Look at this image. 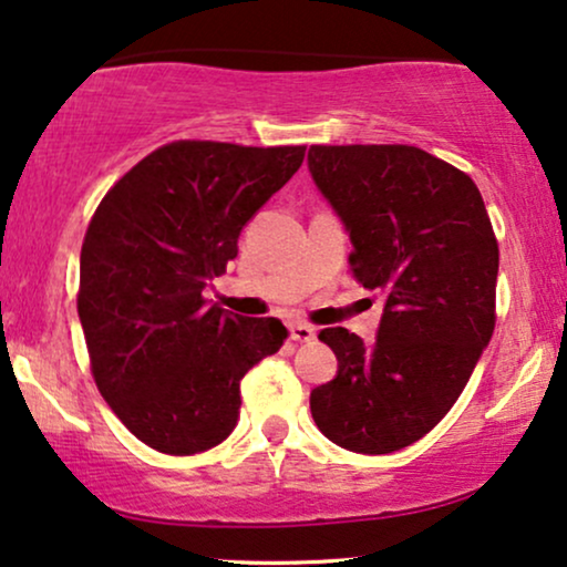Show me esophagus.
Masks as SVG:
<instances>
[{
	"label": "esophagus",
	"instance_id": "1",
	"mask_svg": "<svg viewBox=\"0 0 567 567\" xmlns=\"http://www.w3.org/2000/svg\"><path fill=\"white\" fill-rule=\"evenodd\" d=\"M290 337L296 342H313L317 340V329H313L311 324H300L298 321V324L290 327Z\"/></svg>",
	"mask_w": 567,
	"mask_h": 567
}]
</instances>
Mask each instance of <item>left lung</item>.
<instances>
[{"mask_svg": "<svg viewBox=\"0 0 567 567\" xmlns=\"http://www.w3.org/2000/svg\"><path fill=\"white\" fill-rule=\"evenodd\" d=\"M308 172L346 227L353 275L384 296L374 342L321 329L337 377L311 392L327 440L386 455L432 432L494 332L499 248L468 175L415 146H311Z\"/></svg>", "mask_w": 567, "mask_h": 567, "instance_id": "left-lung-1", "label": "left lung"}]
</instances>
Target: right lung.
<instances>
[{
    "instance_id": "add662e5",
    "label": "right lung",
    "mask_w": 567,
    "mask_h": 567,
    "mask_svg": "<svg viewBox=\"0 0 567 567\" xmlns=\"http://www.w3.org/2000/svg\"><path fill=\"white\" fill-rule=\"evenodd\" d=\"M303 146L177 141L106 193L81 250L91 371L117 419L167 455L204 453L240 415V379L288 340L204 298L240 230L303 164Z\"/></svg>"
}]
</instances>
